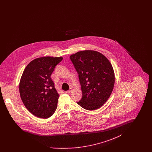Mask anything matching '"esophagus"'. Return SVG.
<instances>
[{
	"instance_id": "34e87169",
	"label": "esophagus",
	"mask_w": 152,
	"mask_h": 152,
	"mask_svg": "<svg viewBox=\"0 0 152 152\" xmlns=\"http://www.w3.org/2000/svg\"><path fill=\"white\" fill-rule=\"evenodd\" d=\"M72 89H70L69 90H68V91H66V94H71V93L72 92Z\"/></svg>"
}]
</instances>
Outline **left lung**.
Returning a JSON list of instances; mask_svg holds the SVG:
<instances>
[{"instance_id": "1", "label": "left lung", "mask_w": 152, "mask_h": 152, "mask_svg": "<svg viewBox=\"0 0 152 152\" xmlns=\"http://www.w3.org/2000/svg\"><path fill=\"white\" fill-rule=\"evenodd\" d=\"M70 58L79 74L82 98L77 103L89 110L100 108L108 100L115 84V73L108 59L97 51L86 50Z\"/></svg>"}]
</instances>
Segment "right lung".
I'll return each mask as SVG.
<instances>
[{"instance_id": "right-lung-1", "label": "right lung", "mask_w": 152, "mask_h": 152, "mask_svg": "<svg viewBox=\"0 0 152 152\" xmlns=\"http://www.w3.org/2000/svg\"><path fill=\"white\" fill-rule=\"evenodd\" d=\"M62 60V57L36 58L23 72L19 83L20 97L26 108L34 116L47 118L56 110L59 94L51 76Z\"/></svg>"}]
</instances>
